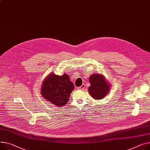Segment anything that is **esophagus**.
Returning a JSON list of instances; mask_svg holds the SVG:
<instances>
[{
  "instance_id": "esophagus-1",
  "label": "esophagus",
  "mask_w": 150,
  "mask_h": 150,
  "mask_svg": "<svg viewBox=\"0 0 150 150\" xmlns=\"http://www.w3.org/2000/svg\"><path fill=\"white\" fill-rule=\"evenodd\" d=\"M85 87H86L85 84H83L80 87H79L78 88V89H79V90H84V88H85Z\"/></svg>"
}]
</instances>
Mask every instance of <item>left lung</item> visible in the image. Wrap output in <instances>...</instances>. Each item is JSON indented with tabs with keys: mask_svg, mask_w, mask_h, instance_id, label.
Here are the masks:
<instances>
[{
	"mask_svg": "<svg viewBox=\"0 0 150 150\" xmlns=\"http://www.w3.org/2000/svg\"><path fill=\"white\" fill-rule=\"evenodd\" d=\"M91 86L88 87V92L95 99H102L109 92L110 84L103 74H93L89 77Z\"/></svg>",
	"mask_w": 150,
	"mask_h": 150,
	"instance_id": "1",
	"label": "left lung"
}]
</instances>
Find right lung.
<instances>
[{
	"label": "right lung",
	"instance_id": "right-lung-1",
	"mask_svg": "<svg viewBox=\"0 0 150 150\" xmlns=\"http://www.w3.org/2000/svg\"><path fill=\"white\" fill-rule=\"evenodd\" d=\"M74 85L69 76L64 73L59 76L49 74L43 80L41 87V95L44 99L56 106L62 107L66 104Z\"/></svg>",
	"mask_w": 150,
	"mask_h": 150
}]
</instances>
